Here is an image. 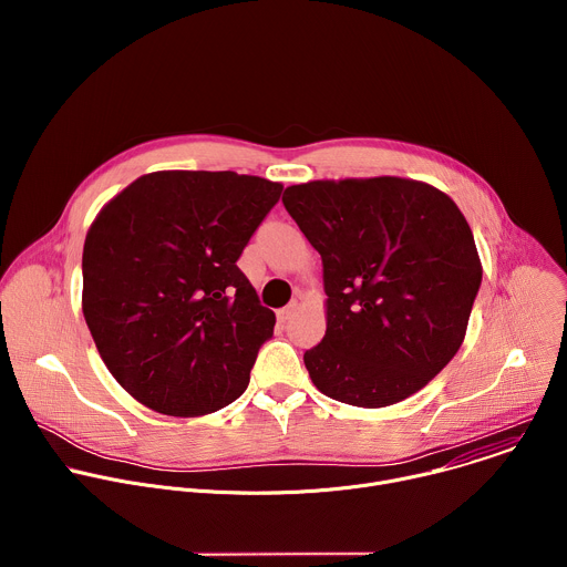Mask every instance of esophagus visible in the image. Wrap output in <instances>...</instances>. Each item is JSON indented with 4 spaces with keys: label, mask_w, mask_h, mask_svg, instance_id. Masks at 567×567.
<instances>
[{
    "label": "esophagus",
    "mask_w": 567,
    "mask_h": 567,
    "mask_svg": "<svg viewBox=\"0 0 567 567\" xmlns=\"http://www.w3.org/2000/svg\"><path fill=\"white\" fill-rule=\"evenodd\" d=\"M296 307H298V302L296 300H291L287 307H282V309H278V320L280 322H287L291 316H293V311H296Z\"/></svg>",
    "instance_id": "esophagus-1"
}]
</instances>
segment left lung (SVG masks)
Masks as SVG:
<instances>
[{"label":"left lung","instance_id":"left-lung-1","mask_svg":"<svg viewBox=\"0 0 567 567\" xmlns=\"http://www.w3.org/2000/svg\"><path fill=\"white\" fill-rule=\"evenodd\" d=\"M282 204L322 260L328 330L302 357L313 385L359 409L422 390L460 350L482 282L455 202L372 177L289 186Z\"/></svg>","mask_w":567,"mask_h":567}]
</instances>
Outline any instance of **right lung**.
<instances>
[{
	"mask_svg": "<svg viewBox=\"0 0 567 567\" xmlns=\"http://www.w3.org/2000/svg\"><path fill=\"white\" fill-rule=\"evenodd\" d=\"M280 193L230 171H161L96 215L83 313L107 370L143 406L199 417L247 390L276 313L237 260Z\"/></svg>",
	"mask_w": 567,
	"mask_h": 567,
	"instance_id": "1",
	"label": "right lung"
}]
</instances>
